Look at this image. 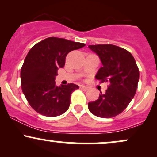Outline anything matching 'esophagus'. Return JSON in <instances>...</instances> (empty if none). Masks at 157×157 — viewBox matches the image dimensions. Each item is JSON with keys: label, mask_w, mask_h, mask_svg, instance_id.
Instances as JSON below:
<instances>
[{"label": "esophagus", "mask_w": 157, "mask_h": 157, "mask_svg": "<svg viewBox=\"0 0 157 157\" xmlns=\"http://www.w3.org/2000/svg\"><path fill=\"white\" fill-rule=\"evenodd\" d=\"M80 89L83 90V91H87V90L89 89V87L86 86H83V85H82V86H80Z\"/></svg>", "instance_id": "1"}]
</instances>
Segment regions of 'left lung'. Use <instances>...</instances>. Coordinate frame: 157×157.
I'll list each match as a JSON object with an SVG mask.
<instances>
[{"mask_svg": "<svg viewBox=\"0 0 157 157\" xmlns=\"http://www.w3.org/2000/svg\"><path fill=\"white\" fill-rule=\"evenodd\" d=\"M89 48L99 56L102 64L95 78L110 85L106 92H101L88 107L98 117H113L127 108L136 94L140 78L136 61L130 52L112 44L89 45Z\"/></svg>", "mask_w": 157, "mask_h": 157, "instance_id": "obj_1", "label": "left lung"}]
</instances>
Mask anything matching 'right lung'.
Segmentation results:
<instances>
[{"label":"right lung","mask_w":157,"mask_h":157,"mask_svg":"<svg viewBox=\"0 0 157 157\" xmlns=\"http://www.w3.org/2000/svg\"><path fill=\"white\" fill-rule=\"evenodd\" d=\"M86 44L63 38L48 37L27 54L21 71V88L31 107L46 117H57L68 109L70 97L79 89L74 83L57 86V70L65 66L66 55Z\"/></svg>","instance_id":"add662e5"}]
</instances>
